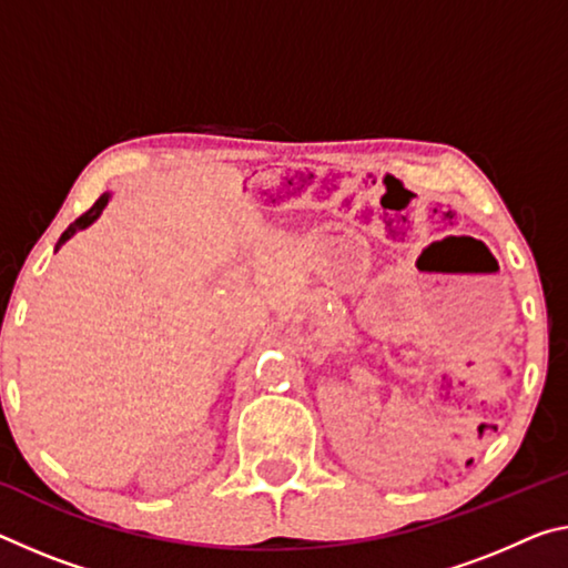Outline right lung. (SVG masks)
<instances>
[{
    "mask_svg": "<svg viewBox=\"0 0 568 568\" xmlns=\"http://www.w3.org/2000/svg\"><path fill=\"white\" fill-rule=\"evenodd\" d=\"M105 204H108V194H101V196H98V200H95V204H93V206H90V210H88V212H83V214H80V217H78V220H75L73 224H70V227H68L65 232H62V235H60V240H58V247L62 245V242H68L70 237H73L78 230H85L90 222H95V220H98V214H101V212H103V206H105Z\"/></svg>",
    "mask_w": 568,
    "mask_h": 568,
    "instance_id": "right-lung-1",
    "label": "right lung"
}]
</instances>
